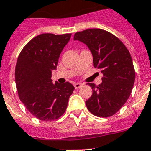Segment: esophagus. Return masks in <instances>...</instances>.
<instances>
[{"label": "esophagus", "mask_w": 151, "mask_h": 151, "mask_svg": "<svg viewBox=\"0 0 151 151\" xmlns=\"http://www.w3.org/2000/svg\"><path fill=\"white\" fill-rule=\"evenodd\" d=\"M82 86H83V84H82V83H74V87H75L76 89L81 88Z\"/></svg>", "instance_id": "obj_1"}]
</instances>
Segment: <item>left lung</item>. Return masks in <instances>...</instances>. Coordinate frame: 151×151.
Segmentation results:
<instances>
[{
	"instance_id": "obj_1",
	"label": "left lung",
	"mask_w": 151,
	"mask_h": 151,
	"mask_svg": "<svg viewBox=\"0 0 151 151\" xmlns=\"http://www.w3.org/2000/svg\"><path fill=\"white\" fill-rule=\"evenodd\" d=\"M73 40L88 47L94 68L103 73L101 84L88 83L93 91L86 101L88 111L100 117L113 116L124 105L134 87L135 70L130 52L120 39L102 29L77 32Z\"/></svg>"
}]
</instances>
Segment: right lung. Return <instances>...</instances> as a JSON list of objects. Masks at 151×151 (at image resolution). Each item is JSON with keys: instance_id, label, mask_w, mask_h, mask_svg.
<instances>
[{"instance_id": "1", "label": "right lung", "mask_w": 151, "mask_h": 151, "mask_svg": "<svg viewBox=\"0 0 151 151\" xmlns=\"http://www.w3.org/2000/svg\"><path fill=\"white\" fill-rule=\"evenodd\" d=\"M71 34H42L23 48L15 68V82L20 100L40 121H51L64 114L74 87L69 82L53 83L60 54Z\"/></svg>"}]
</instances>
